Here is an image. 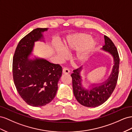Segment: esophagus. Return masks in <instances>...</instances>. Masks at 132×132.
Segmentation results:
<instances>
[{
  "mask_svg": "<svg viewBox=\"0 0 132 132\" xmlns=\"http://www.w3.org/2000/svg\"><path fill=\"white\" fill-rule=\"evenodd\" d=\"M62 72L64 74H69L70 73V70L67 68H63L62 70Z\"/></svg>",
  "mask_w": 132,
  "mask_h": 132,
  "instance_id": "obj_1",
  "label": "esophagus"
}]
</instances>
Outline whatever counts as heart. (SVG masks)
Wrapping results in <instances>:
<instances>
[{
    "mask_svg": "<svg viewBox=\"0 0 132 132\" xmlns=\"http://www.w3.org/2000/svg\"><path fill=\"white\" fill-rule=\"evenodd\" d=\"M96 45V40L92 37L89 38V35L86 34H79L68 40L63 45L62 48L56 46L55 51L60 59L63 60L67 56L66 52H70L82 46L74 57L75 61L77 63H82L88 59Z\"/></svg>",
    "mask_w": 132,
    "mask_h": 132,
    "instance_id": "heart-1",
    "label": "heart"
}]
</instances>
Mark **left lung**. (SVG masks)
Returning a JSON list of instances; mask_svg holds the SVG:
<instances>
[{"mask_svg": "<svg viewBox=\"0 0 132 132\" xmlns=\"http://www.w3.org/2000/svg\"><path fill=\"white\" fill-rule=\"evenodd\" d=\"M104 37L105 45L101 49L111 55L114 64L112 72L107 80L100 84L89 83L88 88H86L83 86L82 82V66L73 70V73L71 75L74 96L78 102L85 107H96L104 103L113 92L117 82L119 65L118 51L108 37L104 35Z\"/></svg>", "mask_w": 132, "mask_h": 132, "instance_id": "1", "label": "left lung"}]
</instances>
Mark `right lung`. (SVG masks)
Masks as SVG:
<instances>
[{
    "instance_id": "1",
    "label": "right lung",
    "mask_w": 132,
    "mask_h": 132,
    "mask_svg": "<svg viewBox=\"0 0 132 132\" xmlns=\"http://www.w3.org/2000/svg\"><path fill=\"white\" fill-rule=\"evenodd\" d=\"M48 28H37L19 43L13 61L14 84L21 97L32 107H42L53 100L58 89L62 67L45 59L31 56L36 41H43Z\"/></svg>"
}]
</instances>
